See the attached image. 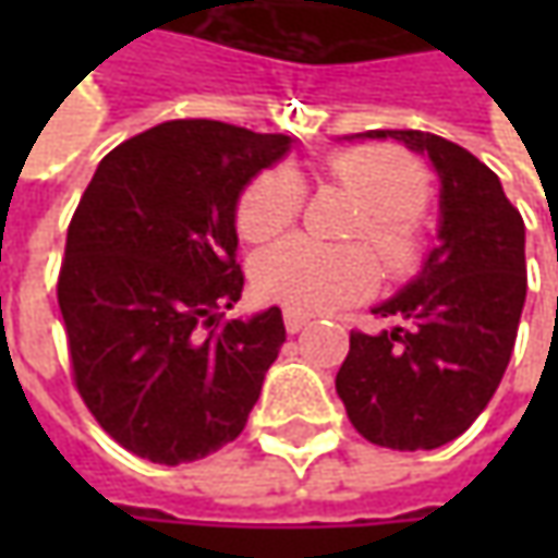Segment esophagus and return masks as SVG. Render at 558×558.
I'll use <instances>...</instances> for the list:
<instances>
[{"label":"esophagus","instance_id":"1","mask_svg":"<svg viewBox=\"0 0 558 558\" xmlns=\"http://www.w3.org/2000/svg\"><path fill=\"white\" fill-rule=\"evenodd\" d=\"M282 323H286V329L294 335V332H301V329H307V326H311V316H307V313H298V311H286L282 313Z\"/></svg>","mask_w":558,"mask_h":558}]
</instances>
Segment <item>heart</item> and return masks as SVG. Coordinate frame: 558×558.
I'll return each instance as SVG.
<instances>
[{
	"label": "heart",
	"mask_w": 558,
	"mask_h": 558,
	"mask_svg": "<svg viewBox=\"0 0 558 558\" xmlns=\"http://www.w3.org/2000/svg\"><path fill=\"white\" fill-rule=\"evenodd\" d=\"M329 183L344 185L363 214L348 229L351 242L373 244L381 267L403 276L418 260L416 217L428 202V173L416 158L395 145H354L323 163ZM304 210V183L289 163H276L251 177L235 202L239 235L260 245L286 229ZM254 289L272 304L298 313L338 311L366 298L378 282V264L362 245L329 247L311 239H289L254 260Z\"/></svg>",
	"instance_id": "b5f03b06"
}]
</instances>
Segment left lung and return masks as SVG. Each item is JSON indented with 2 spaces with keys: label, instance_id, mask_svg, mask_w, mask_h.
<instances>
[{
  "label": "left lung",
  "instance_id": "left-lung-1",
  "mask_svg": "<svg viewBox=\"0 0 558 558\" xmlns=\"http://www.w3.org/2000/svg\"><path fill=\"white\" fill-rule=\"evenodd\" d=\"M369 136L438 167L440 245L416 282L373 311L395 329L351 332L335 391L369 444L435 450L482 416L509 366L527 291L525 223L497 173L457 142L422 130Z\"/></svg>",
  "mask_w": 558,
  "mask_h": 558
}]
</instances>
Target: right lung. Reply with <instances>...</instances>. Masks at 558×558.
<instances>
[{"label": "right lung", "instance_id": "add662e5", "mask_svg": "<svg viewBox=\"0 0 558 558\" xmlns=\"http://www.w3.org/2000/svg\"><path fill=\"white\" fill-rule=\"evenodd\" d=\"M286 151L282 133L167 120L108 151L76 204L58 272L76 395L142 460L220 450L260 397L282 313H217L245 286L239 192Z\"/></svg>", "mask_w": 558, "mask_h": 558}]
</instances>
